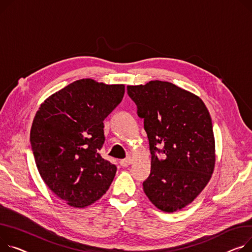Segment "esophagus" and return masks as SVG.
Listing matches in <instances>:
<instances>
[{"mask_svg": "<svg viewBox=\"0 0 252 252\" xmlns=\"http://www.w3.org/2000/svg\"><path fill=\"white\" fill-rule=\"evenodd\" d=\"M131 161H132V160L128 157V158H126V159L121 160V161H120V164H121L123 167H126V166H128V165L131 164Z\"/></svg>", "mask_w": 252, "mask_h": 252, "instance_id": "34e87169", "label": "esophagus"}]
</instances>
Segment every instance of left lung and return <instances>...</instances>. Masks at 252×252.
I'll return each instance as SVG.
<instances>
[{
    "mask_svg": "<svg viewBox=\"0 0 252 252\" xmlns=\"http://www.w3.org/2000/svg\"><path fill=\"white\" fill-rule=\"evenodd\" d=\"M126 89L144 120L152 155L144 191L163 212L181 210L202 192L214 171L215 138L209 110L198 96L169 82L150 81Z\"/></svg>",
    "mask_w": 252,
    "mask_h": 252,
    "instance_id": "left-lung-1",
    "label": "left lung"
}]
</instances>
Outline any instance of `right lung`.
I'll return each mask as SVG.
<instances>
[{"label":"right lung","instance_id":"obj_1","mask_svg":"<svg viewBox=\"0 0 252 252\" xmlns=\"http://www.w3.org/2000/svg\"><path fill=\"white\" fill-rule=\"evenodd\" d=\"M125 85L82 79L49 96L33 120L30 143L38 172L57 196L85 208L109 189L116 166L99 154L103 121L123 100Z\"/></svg>","mask_w":252,"mask_h":252}]
</instances>
